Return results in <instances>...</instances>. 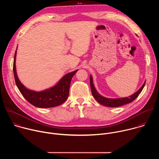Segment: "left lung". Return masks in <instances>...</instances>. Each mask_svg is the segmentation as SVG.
<instances>
[{"instance_id":"1","label":"left lung","mask_w":159,"mask_h":159,"mask_svg":"<svg viewBox=\"0 0 159 159\" xmlns=\"http://www.w3.org/2000/svg\"><path fill=\"white\" fill-rule=\"evenodd\" d=\"M145 84V82L143 84V85L140 88V89L138 91L132 94L131 96L127 97V98H117V99H110V98H106L105 97L102 96L101 94H99L96 90L93 80V77L90 75V89H91V92L93 94V97L95 98V99L101 104L107 106V107H119L128 103L131 102L133 101L136 98H137L142 90H143L144 86Z\"/></svg>"}]
</instances>
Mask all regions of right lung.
<instances>
[{
  "instance_id": "add662e5",
  "label": "right lung",
  "mask_w": 159,
  "mask_h": 159,
  "mask_svg": "<svg viewBox=\"0 0 159 159\" xmlns=\"http://www.w3.org/2000/svg\"><path fill=\"white\" fill-rule=\"evenodd\" d=\"M16 52L17 50L14 55L13 72L16 85L23 97L32 105L40 108L53 107L63 104L69 97L71 80L78 70L66 74L55 86L36 92L27 89L19 80L16 68Z\"/></svg>"
}]
</instances>
